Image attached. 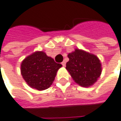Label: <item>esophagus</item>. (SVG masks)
Masks as SVG:
<instances>
[{"mask_svg":"<svg viewBox=\"0 0 121 121\" xmlns=\"http://www.w3.org/2000/svg\"><path fill=\"white\" fill-rule=\"evenodd\" d=\"M61 64H62V65H63L64 67H65V64H65V61H62V62H61Z\"/></svg>","mask_w":121,"mask_h":121,"instance_id":"obj_1","label":"esophagus"}]
</instances>
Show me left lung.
<instances>
[{"instance_id":"1","label":"left lung","mask_w":121,"mask_h":121,"mask_svg":"<svg viewBox=\"0 0 121 121\" xmlns=\"http://www.w3.org/2000/svg\"><path fill=\"white\" fill-rule=\"evenodd\" d=\"M65 68L78 84L82 87L93 85L102 72L100 61L97 56L79 49L68 55Z\"/></svg>"}]
</instances>
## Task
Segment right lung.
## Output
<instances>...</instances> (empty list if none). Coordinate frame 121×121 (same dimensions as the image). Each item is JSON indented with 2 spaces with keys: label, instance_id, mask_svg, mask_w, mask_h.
Instances as JSON below:
<instances>
[{
  "label": "right lung",
  "instance_id": "1",
  "mask_svg": "<svg viewBox=\"0 0 121 121\" xmlns=\"http://www.w3.org/2000/svg\"><path fill=\"white\" fill-rule=\"evenodd\" d=\"M61 66L43 52H36L22 61L21 72L30 87L43 90L52 84L57 70Z\"/></svg>",
  "mask_w": 121,
  "mask_h": 121
}]
</instances>
